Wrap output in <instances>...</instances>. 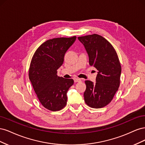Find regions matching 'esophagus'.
<instances>
[{
  "instance_id": "34e87169",
  "label": "esophagus",
  "mask_w": 145,
  "mask_h": 145,
  "mask_svg": "<svg viewBox=\"0 0 145 145\" xmlns=\"http://www.w3.org/2000/svg\"><path fill=\"white\" fill-rule=\"evenodd\" d=\"M74 82H79L81 81V79L80 78H74Z\"/></svg>"
}]
</instances>
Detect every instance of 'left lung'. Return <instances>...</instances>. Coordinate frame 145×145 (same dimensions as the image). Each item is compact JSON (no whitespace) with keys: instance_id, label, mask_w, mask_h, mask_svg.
Returning a JSON list of instances; mask_svg holds the SVG:
<instances>
[{"instance_id":"left-lung-1","label":"left lung","mask_w":145,"mask_h":145,"mask_svg":"<svg viewBox=\"0 0 145 145\" xmlns=\"http://www.w3.org/2000/svg\"><path fill=\"white\" fill-rule=\"evenodd\" d=\"M89 56V63L98 70L96 82L86 80L85 103L101 108L111 102L120 82L121 65L114 48L106 39L94 34L78 37Z\"/></svg>"}]
</instances>
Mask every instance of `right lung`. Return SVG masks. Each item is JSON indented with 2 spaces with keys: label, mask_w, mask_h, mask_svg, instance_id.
Segmentation results:
<instances>
[{
  "label": "right lung",
  "mask_w": 145,
  "mask_h": 145,
  "mask_svg": "<svg viewBox=\"0 0 145 145\" xmlns=\"http://www.w3.org/2000/svg\"><path fill=\"white\" fill-rule=\"evenodd\" d=\"M76 39V36L50 39L33 56L29 78L40 103L48 110L60 111L67 105V91L74 80L59 77L57 73L63 63L66 52Z\"/></svg>",
  "instance_id": "right-lung-1"
}]
</instances>
